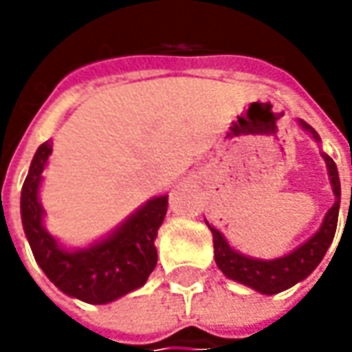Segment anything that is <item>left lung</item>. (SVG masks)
Here are the masks:
<instances>
[{
	"label": "left lung",
	"instance_id": "8db88e82",
	"mask_svg": "<svg viewBox=\"0 0 352 352\" xmlns=\"http://www.w3.org/2000/svg\"><path fill=\"white\" fill-rule=\"evenodd\" d=\"M298 125L304 129L314 141L321 142L316 129L309 127L302 119H298ZM321 156H323L325 166H327V176H329L335 201L325 213L318 231L309 239H305L302 245L292 249L290 252L276 256V258H268V261L249 256V254H245L241 250L233 249L229 245V241L225 239L223 233L219 229H215L213 225H210V221L206 219V225L210 227L211 235H213L215 264L229 280H235L243 286H249V288H252L254 292H261L264 296H272V294H278V292H284L292 288V286H296L298 282L305 280L318 268L327 249L331 247L333 236H335V231H337L339 208H341V180H339L337 164L333 162V158L329 155L321 153Z\"/></svg>",
	"mask_w": 352,
	"mask_h": 352
}]
</instances>
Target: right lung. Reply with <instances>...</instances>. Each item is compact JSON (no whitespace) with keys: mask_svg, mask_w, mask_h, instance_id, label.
<instances>
[{"mask_svg":"<svg viewBox=\"0 0 352 352\" xmlns=\"http://www.w3.org/2000/svg\"><path fill=\"white\" fill-rule=\"evenodd\" d=\"M50 155L52 141L43 142L21 190V221L36 264L58 290L86 304H109L139 290L156 266L155 239L168 210V194L151 197L86 247H66L48 233L47 211L41 204L43 172Z\"/></svg>","mask_w":352,"mask_h":352,"instance_id":"obj_1","label":"right lung"}]
</instances>
